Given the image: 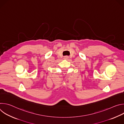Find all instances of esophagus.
I'll return each instance as SVG.
<instances>
[{"mask_svg":"<svg viewBox=\"0 0 124 124\" xmlns=\"http://www.w3.org/2000/svg\"><path fill=\"white\" fill-rule=\"evenodd\" d=\"M64 58L65 59H67L68 58V56H65L64 57Z\"/></svg>","mask_w":124,"mask_h":124,"instance_id":"34e87169","label":"esophagus"}]
</instances>
